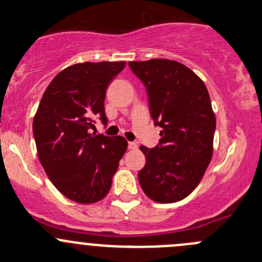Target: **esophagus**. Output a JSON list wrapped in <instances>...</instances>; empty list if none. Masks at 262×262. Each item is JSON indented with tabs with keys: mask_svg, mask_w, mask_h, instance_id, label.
Wrapping results in <instances>:
<instances>
[{
	"mask_svg": "<svg viewBox=\"0 0 262 262\" xmlns=\"http://www.w3.org/2000/svg\"><path fill=\"white\" fill-rule=\"evenodd\" d=\"M128 148L132 150L138 149V143L137 142H128Z\"/></svg>",
	"mask_w": 262,
	"mask_h": 262,
	"instance_id": "obj_1",
	"label": "esophagus"
}]
</instances>
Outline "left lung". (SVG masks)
<instances>
[{
    "mask_svg": "<svg viewBox=\"0 0 262 262\" xmlns=\"http://www.w3.org/2000/svg\"><path fill=\"white\" fill-rule=\"evenodd\" d=\"M129 68L144 84L152 119L162 128L158 145L140 147L147 158L138 173L140 187L156 202H178L198 186L212 158L216 118L210 94L177 61H130Z\"/></svg>",
    "mask_w": 262,
    "mask_h": 262,
    "instance_id": "8db88e82",
    "label": "left lung"
}]
</instances>
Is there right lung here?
I'll return each mask as SVG.
<instances>
[{"label":"right lung","instance_id":"1","mask_svg":"<svg viewBox=\"0 0 262 262\" xmlns=\"http://www.w3.org/2000/svg\"><path fill=\"white\" fill-rule=\"evenodd\" d=\"M125 62H82L57 74L43 93L32 130L38 159L55 187L78 203L106 196L128 143L92 133L95 119L108 123L106 86Z\"/></svg>","mask_w":262,"mask_h":262}]
</instances>
